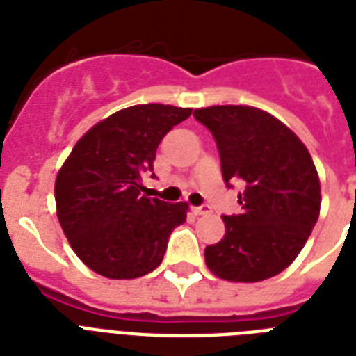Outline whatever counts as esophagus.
I'll return each instance as SVG.
<instances>
[{"label": "esophagus", "instance_id": "1", "mask_svg": "<svg viewBox=\"0 0 356 356\" xmlns=\"http://www.w3.org/2000/svg\"><path fill=\"white\" fill-rule=\"evenodd\" d=\"M192 211H194V214H211L212 207L209 205V203H203V205L200 207H194Z\"/></svg>", "mask_w": 356, "mask_h": 356}]
</instances>
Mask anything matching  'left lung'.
I'll list each match as a JSON object with an SVG mask.
<instances>
[{"label":"left lung","mask_w":356,"mask_h":356,"mask_svg":"<svg viewBox=\"0 0 356 356\" xmlns=\"http://www.w3.org/2000/svg\"><path fill=\"white\" fill-rule=\"evenodd\" d=\"M216 140L223 181L242 183V214L223 216L225 236L205 248L220 279L259 282L292 264L321 205L320 179L305 144L271 114L243 105L197 108Z\"/></svg>","instance_id":"left-lung-1"}]
</instances>
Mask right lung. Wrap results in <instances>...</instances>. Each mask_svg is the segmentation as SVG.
<instances>
[{"instance_id": "obj_1", "label": "right lung", "mask_w": 356, "mask_h": 356, "mask_svg": "<svg viewBox=\"0 0 356 356\" xmlns=\"http://www.w3.org/2000/svg\"><path fill=\"white\" fill-rule=\"evenodd\" d=\"M192 108L134 105L96 123L75 144L55 181L57 216L75 254L108 279H136L161 264L186 203L142 192L156 147Z\"/></svg>"}]
</instances>
